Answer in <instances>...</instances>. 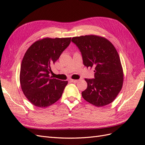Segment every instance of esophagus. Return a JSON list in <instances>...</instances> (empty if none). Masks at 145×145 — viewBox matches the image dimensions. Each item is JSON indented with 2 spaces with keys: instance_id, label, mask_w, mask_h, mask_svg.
<instances>
[{
  "instance_id": "34e87169",
  "label": "esophagus",
  "mask_w": 145,
  "mask_h": 145,
  "mask_svg": "<svg viewBox=\"0 0 145 145\" xmlns=\"http://www.w3.org/2000/svg\"><path fill=\"white\" fill-rule=\"evenodd\" d=\"M78 80H75V79H70V82L72 83H77L78 82Z\"/></svg>"
}]
</instances>
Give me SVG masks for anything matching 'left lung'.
Listing matches in <instances>:
<instances>
[{"instance_id": "left-lung-1", "label": "left lung", "mask_w": 145, "mask_h": 145, "mask_svg": "<svg viewBox=\"0 0 145 145\" xmlns=\"http://www.w3.org/2000/svg\"><path fill=\"white\" fill-rule=\"evenodd\" d=\"M83 65L94 68V78H85L87 88L82 95L88 102L100 107L112 103L121 89L123 71L119 55L112 43L96 35L74 37Z\"/></svg>"}]
</instances>
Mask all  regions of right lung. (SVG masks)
<instances>
[{
    "label": "right lung",
    "mask_w": 145,
    "mask_h": 145,
    "mask_svg": "<svg viewBox=\"0 0 145 145\" xmlns=\"http://www.w3.org/2000/svg\"><path fill=\"white\" fill-rule=\"evenodd\" d=\"M71 37L39 39L26 51L22 61L20 83L25 97L34 106L46 108L62 95L68 81L50 77L51 66L71 42Z\"/></svg>",
    "instance_id": "obj_1"
}]
</instances>
